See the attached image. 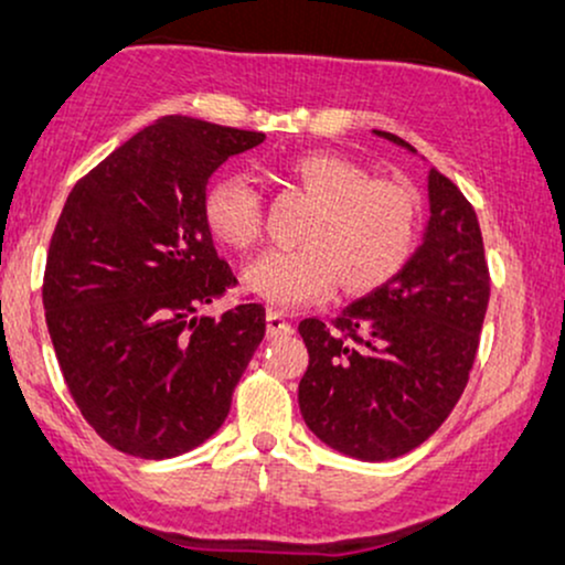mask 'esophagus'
I'll return each mask as SVG.
<instances>
[{
	"label": "esophagus",
	"mask_w": 565,
	"mask_h": 565,
	"mask_svg": "<svg viewBox=\"0 0 565 565\" xmlns=\"http://www.w3.org/2000/svg\"><path fill=\"white\" fill-rule=\"evenodd\" d=\"M294 332V324H290V319L282 315V311L277 309H269L267 311V335L269 338H282V335H290Z\"/></svg>",
	"instance_id": "obj_1"
}]
</instances>
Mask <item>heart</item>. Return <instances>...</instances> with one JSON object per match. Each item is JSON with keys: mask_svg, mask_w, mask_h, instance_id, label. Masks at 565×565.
<instances>
[{"mask_svg": "<svg viewBox=\"0 0 565 565\" xmlns=\"http://www.w3.org/2000/svg\"><path fill=\"white\" fill-rule=\"evenodd\" d=\"M290 175L317 201L298 246L264 250L243 271V285L271 306L294 309L319 301L340 285L351 294L380 288L403 269L419 238L416 191L398 180H372L356 159L311 151L290 162ZM206 225L227 246L250 248L264 233L256 180L227 172L206 188Z\"/></svg>", "mask_w": 565, "mask_h": 565, "instance_id": "obj_1", "label": "heart"}]
</instances>
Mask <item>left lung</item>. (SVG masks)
<instances>
[{"instance_id":"left-lung-1","label":"left lung","mask_w":565,"mask_h":565,"mask_svg":"<svg viewBox=\"0 0 565 565\" xmlns=\"http://www.w3.org/2000/svg\"><path fill=\"white\" fill-rule=\"evenodd\" d=\"M374 136L416 149L403 138ZM422 246L393 280L340 311L298 324L309 369L298 385L303 422L359 461L406 456L440 429L475 366L490 271L475 206L437 167L427 172Z\"/></svg>"}]
</instances>
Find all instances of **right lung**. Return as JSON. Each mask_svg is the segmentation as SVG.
Here are the masks:
<instances>
[{"mask_svg": "<svg viewBox=\"0 0 565 565\" xmlns=\"http://www.w3.org/2000/svg\"><path fill=\"white\" fill-rule=\"evenodd\" d=\"M264 138L162 117L62 209L44 275L49 335L81 414L128 456L162 461L206 443L262 343V303L220 319L196 309L235 285L204 217L209 178Z\"/></svg>", "mask_w": 565, "mask_h": 565, "instance_id": "obj_1", "label": "right lung"}]
</instances>
